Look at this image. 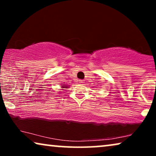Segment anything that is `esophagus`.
<instances>
[{
	"label": "esophagus",
	"instance_id": "1",
	"mask_svg": "<svg viewBox=\"0 0 156 156\" xmlns=\"http://www.w3.org/2000/svg\"><path fill=\"white\" fill-rule=\"evenodd\" d=\"M79 82H80V84H84V80H80V81H79Z\"/></svg>",
	"mask_w": 156,
	"mask_h": 156
}]
</instances>
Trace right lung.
I'll list each match as a JSON object with an SVG mask.
<instances>
[{"mask_svg":"<svg viewBox=\"0 0 156 156\" xmlns=\"http://www.w3.org/2000/svg\"><path fill=\"white\" fill-rule=\"evenodd\" d=\"M62 88H68V86L67 85H62V86H61Z\"/></svg>","mask_w":156,"mask_h":156,"instance_id":"1","label":"right lung"}]
</instances>
